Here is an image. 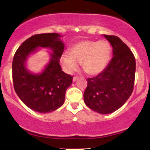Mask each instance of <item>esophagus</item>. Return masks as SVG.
<instances>
[{"mask_svg": "<svg viewBox=\"0 0 150 150\" xmlns=\"http://www.w3.org/2000/svg\"><path fill=\"white\" fill-rule=\"evenodd\" d=\"M78 78H79V77H77V76L74 77L73 79V82H76V80H77V79H78Z\"/></svg>", "mask_w": 150, "mask_h": 150, "instance_id": "esophagus-1", "label": "esophagus"}]
</instances>
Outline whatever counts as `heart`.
<instances>
[{"instance_id": "b5f03b06", "label": "heart", "mask_w": 150, "mask_h": 150, "mask_svg": "<svg viewBox=\"0 0 150 150\" xmlns=\"http://www.w3.org/2000/svg\"><path fill=\"white\" fill-rule=\"evenodd\" d=\"M111 55V48L104 40H83L74 44L68 50V55L61 58L65 71L73 73L77 68V63L89 75H97L106 68Z\"/></svg>"}]
</instances>
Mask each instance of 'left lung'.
Segmentation results:
<instances>
[{
  "label": "left lung",
  "instance_id": "1",
  "mask_svg": "<svg viewBox=\"0 0 150 150\" xmlns=\"http://www.w3.org/2000/svg\"><path fill=\"white\" fill-rule=\"evenodd\" d=\"M103 36L112 46L113 58L97 76L87 79L84 101L94 111L108 114L121 107L131 95L136 65L133 53L120 38Z\"/></svg>",
  "mask_w": 150,
  "mask_h": 150
}]
</instances>
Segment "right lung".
<instances>
[{
	"label": "right lung",
	"mask_w": 150,
	"mask_h": 150,
	"mask_svg": "<svg viewBox=\"0 0 150 150\" xmlns=\"http://www.w3.org/2000/svg\"><path fill=\"white\" fill-rule=\"evenodd\" d=\"M57 33L32 36L18 48L13 58V80L16 94L26 106L39 113H50L58 109L65 101L66 89L73 77L61 70L60 58L65 48ZM49 48L50 58L42 71L34 74L26 68L27 59L40 49Z\"/></svg>",
	"instance_id": "add662e5"
}]
</instances>
